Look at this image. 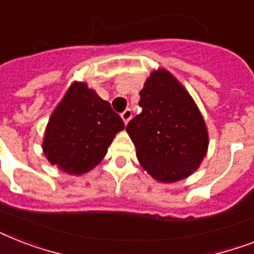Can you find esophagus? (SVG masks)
<instances>
[{"mask_svg": "<svg viewBox=\"0 0 254 254\" xmlns=\"http://www.w3.org/2000/svg\"><path fill=\"white\" fill-rule=\"evenodd\" d=\"M121 117H123L124 123H125V124L129 123V120L131 119V111H130V109H125V111L121 113Z\"/></svg>", "mask_w": 254, "mask_h": 254, "instance_id": "34e87169", "label": "esophagus"}]
</instances>
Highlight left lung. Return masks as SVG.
<instances>
[{"instance_id": "8db88e82", "label": "left lung", "mask_w": 254, "mask_h": 254, "mask_svg": "<svg viewBox=\"0 0 254 254\" xmlns=\"http://www.w3.org/2000/svg\"><path fill=\"white\" fill-rule=\"evenodd\" d=\"M142 112L127 125L143 169L159 182H177L199 167L208 147L200 112L166 69L151 73L139 92Z\"/></svg>"}]
</instances>
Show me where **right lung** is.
I'll return each mask as SVG.
<instances>
[{
  "mask_svg": "<svg viewBox=\"0 0 254 254\" xmlns=\"http://www.w3.org/2000/svg\"><path fill=\"white\" fill-rule=\"evenodd\" d=\"M124 127L111 103L100 99L87 84L73 83L50 119L43 151L53 165L80 175L104 158Z\"/></svg>",
  "mask_w": 254,
  "mask_h": 254,
  "instance_id": "right-lung-1",
  "label": "right lung"
}]
</instances>
